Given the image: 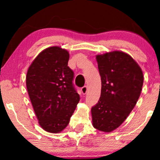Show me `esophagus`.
<instances>
[{
	"mask_svg": "<svg viewBox=\"0 0 160 160\" xmlns=\"http://www.w3.org/2000/svg\"><path fill=\"white\" fill-rule=\"evenodd\" d=\"M81 90H82V92L84 94H86L87 92V90H88V88H87V86H84L82 87V89H81Z\"/></svg>",
	"mask_w": 160,
	"mask_h": 160,
	"instance_id": "obj_1",
	"label": "esophagus"
}]
</instances>
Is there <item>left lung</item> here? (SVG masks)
Returning <instances> with one entry per match:
<instances>
[{
    "instance_id": "8db88e82",
    "label": "left lung",
    "mask_w": 160,
    "mask_h": 160,
    "mask_svg": "<svg viewBox=\"0 0 160 160\" xmlns=\"http://www.w3.org/2000/svg\"><path fill=\"white\" fill-rule=\"evenodd\" d=\"M101 77V94L91 109L92 125L110 132L121 125L138 100L143 84V72L128 54L120 51L96 56Z\"/></svg>"
}]
</instances>
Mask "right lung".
Returning <instances> with one entry per match:
<instances>
[{
  "label": "right lung",
  "instance_id": "right-lung-1",
  "mask_svg": "<svg viewBox=\"0 0 160 160\" xmlns=\"http://www.w3.org/2000/svg\"><path fill=\"white\" fill-rule=\"evenodd\" d=\"M68 60L67 50L51 47L43 50L28 70L30 101L39 124L49 132L58 133L66 128L80 100Z\"/></svg>",
  "mask_w": 160,
  "mask_h": 160
}]
</instances>
